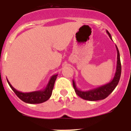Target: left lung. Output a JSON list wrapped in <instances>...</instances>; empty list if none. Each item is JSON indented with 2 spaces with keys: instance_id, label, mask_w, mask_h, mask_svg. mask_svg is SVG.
<instances>
[{
  "instance_id": "left-lung-1",
  "label": "left lung",
  "mask_w": 131,
  "mask_h": 131,
  "mask_svg": "<svg viewBox=\"0 0 131 131\" xmlns=\"http://www.w3.org/2000/svg\"><path fill=\"white\" fill-rule=\"evenodd\" d=\"M106 32L108 34L109 37L112 39V37L108 31L106 30ZM116 50H117V66H116V71L115 73V75L112 81H110L106 84L103 85V86H99L98 88H96L94 89L90 90L88 91H82L78 89L76 86L75 80H73V86L74 89H75V93L79 95L80 97L85 100L91 101H94L102 100L105 98H106L110 93L114 91V90L116 88L118 84L119 79L121 77V73H122V66H121L120 62V56H119V52L118 49L116 45Z\"/></svg>"
}]
</instances>
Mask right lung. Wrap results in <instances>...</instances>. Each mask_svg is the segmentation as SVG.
<instances>
[{
    "label": "right lung",
    "mask_w": 131,
    "mask_h": 131,
    "mask_svg": "<svg viewBox=\"0 0 131 131\" xmlns=\"http://www.w3.org/2000/svg\"><path fill=\"white\" fill-rule=\"evenodd\" d=\"M57 76L58 75L56 74V75H54L51 77L46 88L44 90L29 92V93H23V92H21L17 90L11 85L8 80H7V81H8V84L9 85L11 88L14 92V93L23 101L26 103H29V104H39V103L45 102L51 97Z\"/></svg>",
    "instance_id": "obj_1"
}]
</instances>
